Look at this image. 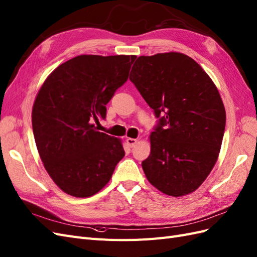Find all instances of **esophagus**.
<instances>
[{
	"mask_svg": "<svg viewBox=\"0 0 257 257\" xmlns=\"http://www.w3.org/2000/svg\"><path fill=\"white\" fill-rule=\"evenodd\" d=\"M127 144L130 146V148H134V146L137 144V139H133V138H128L127 139Z\"/></svg>",
	"mask_w": 257,
	"mask_h": 257,
	"instance_id": "obj_1",
	"label": "esophagus"
}]
</instances>
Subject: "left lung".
<instances>
[{"instance_id":"8db88e82","label":"left lung","mask_w":257,"mask_h":257,"mask_svg":"<svg viewBox=\"0 0 257 257\" xmlns=\"http://www.w3.org/2000/svg\"><path fill=\"white\" fill-rule=\"evenodd\" d=\"M129 79L158 118L142 161L146 178L169 196L193 193L214 167L223 141L226 113L217 88L180 53L139 57Z\"/></svg>"}]
</instances>
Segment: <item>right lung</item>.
I'll return each mask as SVG.
<instances>
[{
  "label": "right lung",
  "instance_id": "right-lung-1",
  "mask_svg": "<svg viewBox=\"0 0 257 257\" xmlns=\"http://www.w3.org/2000/svg\"><path fill=\"white\" fill-rule=\"evenodd\" d=\"M136 56L82 55L46 78L32 109V127L46 171L64 193L85 198L111 180L124 156L119 139L96 130L106 104L127 82Z\"/></svg>",
  "mask_w": 257,
  "mask_h": 257
}]
</instances>
